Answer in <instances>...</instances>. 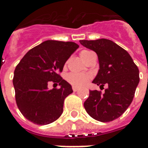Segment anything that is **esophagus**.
Masks as SVG:
<instances>
[{
	"label": "esophagus",
	"mask_w": 148,
	"mask_h": 148,
	"mask_svg": "<svg viewBox=\"0 0 148 148\" xmlns=\"http://www.w3.org/2000/svg\"><path fill=\"white\" fill-rule=\"evenodd\" d=\"M72 89H73V91H74V92H77V90H78V88H77V87L75 86H73Z\"/></svg>",
	"instance_id": "esophagus-1"
}]
</instances>
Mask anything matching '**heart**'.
<instances>
[{
  "label": "heart",
  "mask_w": 148,
  "mask_h": 148,
  "mask_svg": "<svg viewBox=\"0 0 148 148\" xmlns=\"http://www.w3.org/2000/svg\"><path fill=\"white\" fill-rule=\"evenodd\" d=\"M91 51H82L81 52V56L82 59L85 55ZM92 76L90 74H80V73H70L66 76V80L72 86L77 87H81L86 86L91 79Z\"/></svg>",
  "instance_id": "1"
}]
</instances>
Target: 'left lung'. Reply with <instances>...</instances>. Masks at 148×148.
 Returning a JSON list of instances; mask_svg holds the SVG:
<instances>
[{
    "instance_id": "1",
    "label": "left lung",
    "mask_w": 148,
    "mask_h": 148,
    "mask_svg": "<svg viewBox=\"0 0 148 148\" xmlns=\"http://www.w3.org/2000/svg\"><path fill=\"white\" fill-rule=\"evenodd\" d=\"M97 53L100 70L93 81L100 87L107 84L105 93L91 90L84 103L88 114L97 121L109 122L120 117L133 100L140 82L139 69L124 49L109 39L80 40Z\"/></svg>"
}]
</instances>
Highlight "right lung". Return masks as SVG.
<instances>
[{"mask_svg":"<svg viewBox=\"0 0 148 148\" xmlns=\"http://www.w3.org/2000/svg\"><path fill=\"white\" fill-rule=\"evenodd\" d=\"M78 47L74 42L47 40L28 51L16 66L12 79L16 102L28 121L44 125L61 116L65 98L73 90L60 73ZM50 81L60 88L48 90Z\"/></svg>","mask_w":148,"mask_h":148,"instance_id":"right-lung-1","label":"right lung"}]
</instances>
